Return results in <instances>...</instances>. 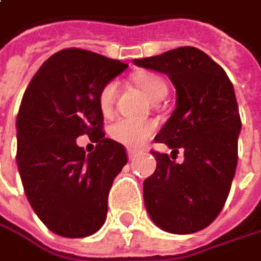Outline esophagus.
Returning a JSON list of instances; mask_svg holds the SVG:
<instances>
[{
	"mask_svg": "<svg viewBox=\"0 0 261 261\" xmlns=\"http://www.w3.org/2000/svg\"><path fill=\"white\" fill-rule=\"evenodd\" d=\"M136 158H138V153H136V151H132V150L128 151V159H129V161H135Z\"/></svg>",
	"mask_w": 261,
	"mask_h": 261,
	"instance_id": "obj_1",
	"label": "esophagus"
}]
</instances>
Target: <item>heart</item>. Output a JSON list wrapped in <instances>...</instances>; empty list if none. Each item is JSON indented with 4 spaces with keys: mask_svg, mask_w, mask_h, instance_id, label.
I'll return each instance as SVG.
<instances>
[{
    "mask_svg": "<svg viewBox=\"0 0 261 261\" xmlns=\"http://www.w3.org/2000/svg\"><path fill=\"white\" fill-rule=\"evenodd\" d=\"M136 84L142 88V91L154 102L164 99L168 93V85L165 79L154 73H144L135 77ZM119 85L111 81L105 84L99 93V107L103 114L111 113L114 102L117 99ZM156 123L151 120H133V119H117L110 126V136L114 142L129 148H141L154 133Z\"/></svg>",
    "mask_w": 261,
    "mask_h": 261,
    "instance_id": "obj_1",
    "label": "heart"
}]
</instances>
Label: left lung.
<instances>
[{
	"instance_id": "1",
	"label": "left lung",
	"mask_w": 261,
	"mask_h": 261,
	"mask_svg": "<svg viewBox=\"0 0 261 261\" xmlns=\"http://www.w3.org/2000/svg\"><path fill=\"white\" fill-rule=\"evenodd\" d=\"M135 64L165 73L176 87V110L154 138L177 164L159 151L156 171L144 182L151 220L173 234H193L220 214L236 174L242 128L232 82L225 70L196 47H179Z\"/></svg>"
}]
</instances>
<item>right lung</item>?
Wrapping results in <instances>:
<instances>
[{
  "label": "right lung",
  "mask_w": 261,
  "mask_h": 261,
  "mask_svg": "<svg viewBox=\"0 0 261 261\" xmlns=\"http://www.w3.org/2000/svg\"><path fill=\"white\" fill-rule=\"evenodd\" d=\"M128 65L102 55L64 48L32 77L16 119V164L24 193L55 234L79 239L105 222L108 193L128 162L125 147L105 138L99 93ZM96 144L85 154L75 138Z\"/></svg>",
  "instance_id": "obj_1"
}]
</instances>
